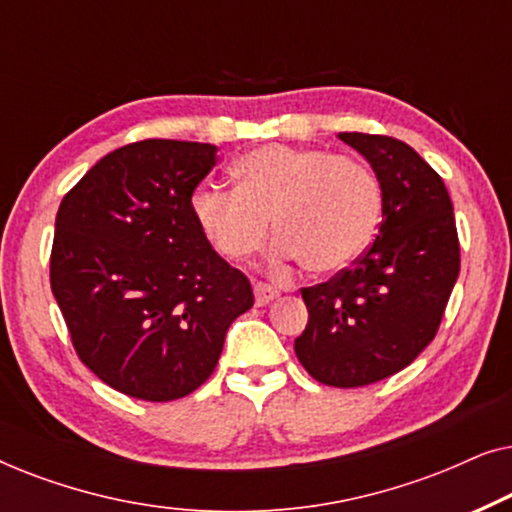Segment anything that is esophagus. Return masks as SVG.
<instances>
[{
  "label": "esophagus",
  "mask_w": 512,
  "mask_h": 512,
  "mask_svg": "<svg viewBox=\"0 0 512 512\" xmlns=\"http://www.w3.org/2000/svg\"><path fill=\"white\" fill-rule=\"evenodd\" d=\"M254 296H256V305H258V307H263V305H270L272 300L277 298V289H272L270 284L256 282V284H254Z\"/></svg>",
  "instance_id": "obj_1"
}]
</instances>
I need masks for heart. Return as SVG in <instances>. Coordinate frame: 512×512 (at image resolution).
<instances>
[{
    "label": "heart",
    "instance_id": "heart-1",
    "mask_svg": "<svg viewBox=\"0 0 512 512\" xmlns=\"http://www.w3.org/2000/svg\"><path fill=\"white\" fill-rule=\"evenodd\" d=\"M235 191L200 186L191 214L207 242L228 261H247L275 230L272 251L310 272L356 261L382 216V186L359 158L321 149L265 144L230 167Z\"/></svg>",
    "mask_w": 512,
    "mask_h": 512
}]
</instances>
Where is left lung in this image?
Here are the masks:
<instances>
[{"mask_svg":"<svg viewBox=\"0 0 512 512\" xmlns=\"http://www.w3.org/2000/svg\"><path fill=\"white\" fill-rule=\"evenodd\" d=\"M338 137L380 179V233L352 268L300 289L310 319L296 356L317 382L352 389L410 366L436 338L461 258L450 193L412 146L363 132Z\"/></svg>","mask_w":512,"mask_h":512,"instance_id":"1","label":"left lung"}]
</instances>
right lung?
<instances>
[{"label": "right lung", "instance_id": "right-lung-1", "mask_svg": "<svg viewBox=\"0 0 512 512\" xmlns=\"http://www.w3.org/2000/svg\"><path fill=\"white\" fill-rule=\"evenodd\" d=\"M216 146L144 139L111 151L60 202L51 289L79 359L111 389L184 398L219 363L249 279L212 249L191 195Z\"/></svg>", "mask_w": 512, "mask_h": 512}]
</instances>
